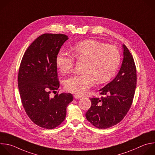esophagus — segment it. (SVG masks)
<instances>
[{"label":"esophagus","mask_w":155,"mask_h":155,"mask_svg":"<svg viewBox=\"0 0 155 155\" xmlns=\"http://www.w3.org/2000/svg\"><path fill=\"white\" fill-rule=\"evenodd\" d=\"M74 97H75V98L78 100V99H81V98H82V96L79 95H74Z\"/></svg>","instance_id":"34e87169"}]
</instances>
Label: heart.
Listing matches in <instances>:
<instances>
[{
  "label": "heart",
  "instance_id": "1",
  "mask_svg": "<svg viewBox=\"0 0 155 155\" xmlns=\"http://www.w3.org/2000/svg\"><path fill=\"white\" fill-rule=\"evenodd\" d=\"M71 52L78 60L86 61L84 73L72 75L65 81L68 91L80 95L85 94L92 87L96 80L98 83L110 81L120 63V54L116 47L94 39L78 42L71 48ZM55 62L63 73L71 71L74 65V57L64 51L58 53Z\"/></svg>",
  "mask_w": 155,
  "mask_h": 155
}]
</instances>
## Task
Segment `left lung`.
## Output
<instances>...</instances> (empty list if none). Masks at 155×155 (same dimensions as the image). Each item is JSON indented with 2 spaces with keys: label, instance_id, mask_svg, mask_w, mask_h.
Listing matches in <instances>:
<instances>
[{
  "label": "left lung",
  "instance_id": "8db88e82",
  "mask_svg": "<svg viewBox=\"0 0 155 155\" xmlns=\"http://www.w3.org/2000/svg\"><path fill=\"white\" fill-rule=\"evenodd\" d=\"M124 59L120 69L110 83L99 90L104 97L91 98V107L86 113L87 120L94 127L106 129L119 123L133 103L136 87V68L127 46L122 45Z\"/></svg>",
  "mask_w": 155,
  "mask_h": 155
}]
</instances>
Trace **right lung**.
<instances>
[{
  "label": "right lung",
  "instance_id": "obj_1",
  "mask_svg": "<svg viewBox=\"0 0 155 155\" xmlns=\"http://www.w3.org/2000/svg\"><path fill=\"white\" fill-rule=\"evenodd\" d=\"M68 39L63 34L41 35L28 47L20 64L18 80L22 104L31 120L44 128L60 125L73 100L70 93L50 96L60 87L56 57Z\"/></svg>",
  "mask_w": 155,
  "mask_h": 155
}]
</instances>
